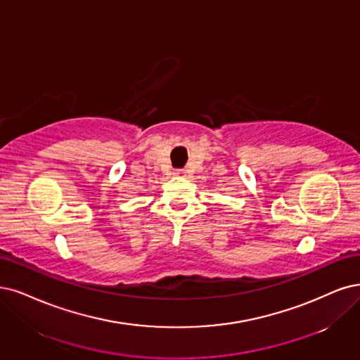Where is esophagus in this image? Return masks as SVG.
Segmentation results:
<instances>
[{"instance_id": "esophagus-1", "label": "esophagus", "mask_w": 360, "mask_h": 360, "mask_svg": "<svg viewBox=\"0 0 360 360\" xmlns=\"http://www.w3.org/2000/svg\"><path fill=\"white\" fill-rule=\"evenodd\" d=\"M185 172L184 170H175L173 172V176H184Z\"/></svg>"}]
</instances>
